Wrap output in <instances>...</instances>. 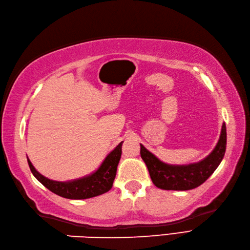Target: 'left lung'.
<instances>
[{
	"instance_id": "8db88e82",
	"label": "left lung",
	"mask_w": 250,
	"mask_h": 250,
	"mask_svg": "<svg viewBox=\"0 0 250 250\" xmlns=\"http://www.w3.org/2000/svg\"><path fill=\"white\" fill-rule=\"evenodd\" d=\"M226 125L223 124L220 139L212 152L198 163L169 165L140 145V156L146 165L153 184L159 189L185 191L194 189L206 182L219 167L226 151Z\"/></svg>"
}]
</instances>
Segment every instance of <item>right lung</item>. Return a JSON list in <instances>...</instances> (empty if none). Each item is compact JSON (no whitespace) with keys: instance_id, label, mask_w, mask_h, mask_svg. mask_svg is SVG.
Instances as JSON below:
<instances>
[{"instance_id":"right-lung-1","label":"right lung","mask_w":250,"mask_h":250,"mask_svg":"<svg viewBox=\"0 0 250 250\" xmlns=\"http://www.w3.org/2000/svg\"><path fill=\"white\" fill-rule=\"evenodd\" d=\"M123 143L124 142H121L112 152L108 153L104 161L100 165V167L93 173L68 182L49 180L35 169L28 158L27 162L34 176L44 187L54 192L55 194L69 198V200H85V198L104 194L113 187L117 166L121 157Z\"/></svg>"}]
</instances>
